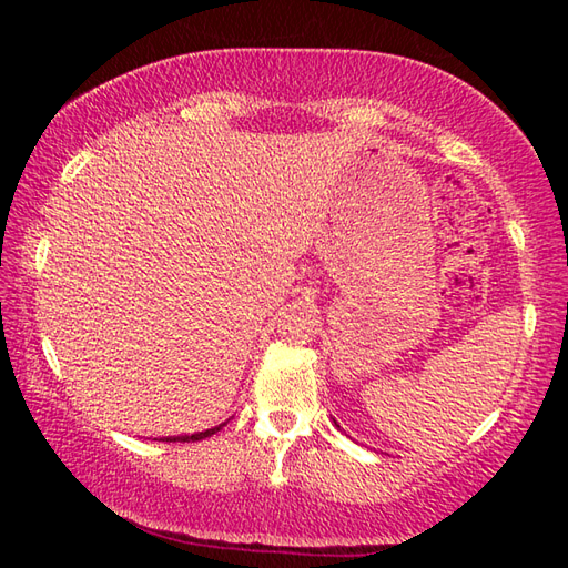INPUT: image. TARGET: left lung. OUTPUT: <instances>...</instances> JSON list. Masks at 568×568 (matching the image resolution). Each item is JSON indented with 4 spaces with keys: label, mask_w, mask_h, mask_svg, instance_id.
<instances>
[{
    "label": "left lung",
    "mask_w": 568,
    "mask_h": 568,
    "mask_svg": "<svg viewBox=\"0 0 568 568\" xmlns=\"http://www.w3.org/2000/svg\"><path fill=\"white\" fill-rule=\"evenodd\" d=\"M334 425H336V422H334ZM336 427H339V425H336Z\"/></svg>",
    "instance_id": "8db88e82"
}]
</instances>
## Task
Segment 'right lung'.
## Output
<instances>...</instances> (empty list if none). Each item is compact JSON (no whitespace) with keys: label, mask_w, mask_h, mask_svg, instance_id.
<instances>
[{"label":"right lung","mask_w":568,"mask_h":568,"mask_svg":"<svg viewBox=\"0 0 568 568\" xmlns=\"http://www.w3.org/2000/svg\"><path fill=\"white\" fill-rule=\"evenodd\" d=\"M226 425V422H222V425H216L212 429H204V432H195V434H180V437H161L163 442H200L204 437H212L214 432H220L222 427Z\"/></svg>","instance_id":"1"}]
</instances>
